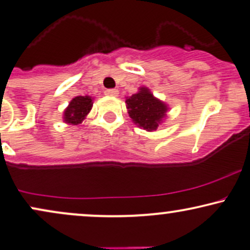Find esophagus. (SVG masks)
Segmentation results:
<instances>
[{
  "instance_id": "obj_1",
  "label": "esophagus",
  "mask_w": 250,
  "mask_h": 250,
  "mask_svg": "<svg viewBox=\"0 0 250 250\" xmlns=\"http://www.w3.org/2000/svg\"><path fill=\"white\" fill-rule=\"evenodd\" d=\"M105 94L106 96H110V97H118L119 91L116 90V88H109V90L105 91Z\"/></svg>"
}]
</instances>
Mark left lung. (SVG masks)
<instances>
[{
	"instance_id": "1",
	"label": "left lung",
	"mask_w": 250,
	"mask_h": 250,
	"mask_svg": "<svg viewBox=\"0 0 250 250\" xmlns=\"http://www.w3.org/2000/svg\"><path fill=\"white\" fill-rule=\"evenodd\" d=\"M129 116L135 125L147 131L156 130L166 116L168 107L162 100L157 99L147 87H141L137 93L125 100Z\"/></svg>"
}]
</instances>
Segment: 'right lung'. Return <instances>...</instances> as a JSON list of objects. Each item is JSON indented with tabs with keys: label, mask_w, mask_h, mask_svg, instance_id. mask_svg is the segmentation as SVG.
Instances as JSON below:
<instances>
[{
	"label": "right lung",
	"mask_w": 250,
	"mask_h": 250,
	"mask_svg": "<svg viewBox=\"0 0 250 250\" xmlns=\"http://www.w3.org/2000/svg\"><path fill=\"white\" fill-rule=\"evenodd\" d=\"M92 105L93 103L91 97H75L70 102V104H69V106L65 108L63 120H64L65 123H69V125H80V123L83 122L85 116L90 113Z\"/></svg>",
	"instance_id": "right-lung-1"
}]
</instances>
